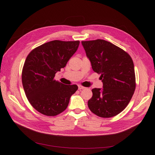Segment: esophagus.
I'll return each instance as SVG.
<instances>
[{"mask_svg": "<svg viewBox=\"0 0 155 155\" xmlns=\"http://www.w3.org/2000/svg\"><path fill=\"white\" fill-rule=\"evenodd\" d=\"M84 88H85V87H84V86H82L81 85H78V90H79V91H81V90H83Z\"/></svg>", "mask_w": 155, "mask_h": 155, "instance_id": "34e87169", "label": "esophagus"}]
</instances>
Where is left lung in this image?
<instances>
[{
    "instance_id": "obj_1",
    "label": "left lung",
    "mask_w": 155,
    "mask_h": 155,
    "mask_svg": "<svg viewBox=\"0 0 155 155\" xmlns=\"http://www.w3.org/2000/svg\"><path fill=\"white\" fill-rule=\"evenodd\" d=\"M93 71L100 74L102 88H93L88 106L102 117L116 116L128 105L135 90L134 64L123 49L103 39L82 41Z\"/></svg>"
}]
</instances>
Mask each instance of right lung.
Here are the masks:
<instances>
[{"mask_svg":"<svg viewBox=\"0 0 155 155\" xmlns=\"http://www.w3.org/2000/svg\"><path fill=\"white\" fill-rule=\"evenodd\" d=\"M79 44V41H51L28 55L21 73L23 87L28 101L41 114L55 116L63 112L71 96L77 91L76 84H63L54 77L66 66Z\"/></svg>","mask_w":155,"mask_h":155,"instance_id":"right-lung-1","label":"right lung"}]
</instances>
